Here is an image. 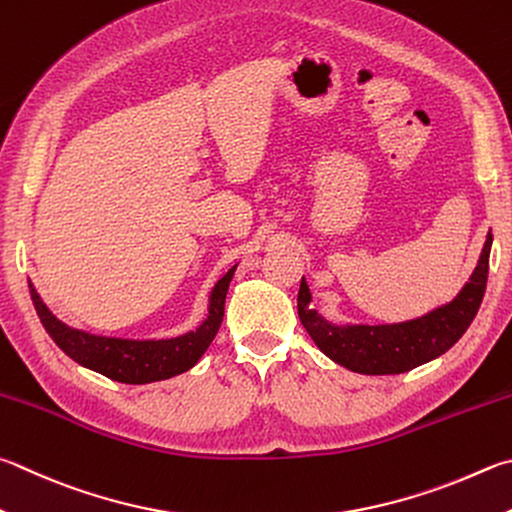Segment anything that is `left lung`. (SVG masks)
<instances>
[{
  "instance_id": "obj_1",
  "label": "left lung",
  "mask_w": 512,
  "mask_h": 512,
  "mask_svg": "<svg viewBox=\"0 0 512 512\" xmlns=\"http://www.w3.org/2000/svg\"><path fill=\"white\" fill-rule=\"evenodd\" d=\"M490 246L492 235L488 232L477 268L459 295L416 320L376 324V327L374 324H333L311 306V291L304 277L297 293V313L315 345L338 365L367 376L405 374L439 358L468 331L486 293Z\"/></svg>"
}]
</instances>
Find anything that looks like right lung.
Returning <instances> with one entry per match:
<instances>
[{
	"instance_id": "right-lung-1",
	"label": "right lung",
	"mask_w": 512,
	"mask_h": 512,
	"mask_svg": "<svg viewBox=\"0 0 512 512\" xmlns=\"http://www.w3.org/2000/svg\"><path fill=\"white\" fill-rule=\"evenodd\" d=\"M235 268L237 266H232L230 271L212 286L208 300V318L194 331L165 340L107 338L94 336V333H87L82 329H73L69 324L55 318L31 282L29 288L35 311L40 315V322L44 324L46 333H49L55 345L67 353L71 360H76L78 365L91 371H98V374L111 380H118V383L145 385L156 383V380L179 376L183 371L197 365L199 358L210 347V342L215 340L221 327V320H224L226 293L232 275H235Z\"/></svg>"
}]
</instances>
